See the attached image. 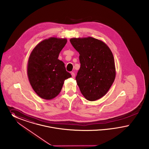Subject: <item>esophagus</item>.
Wrapping results in <instances>:
<instances>
[{
  "mask_svg": "<svg viewBox=\"0 0 149 149\" xmlns=\"http://www.w3.org/2000/svg\"><path fill=\"white\" fill-rule=\"evenodd\" d=\"M71 75H72V78H74V77H75V74H74L73 72H72V73H71Z\"/></svg>",
  "mask_w": 149,
  "mask_h": 149,
  "instance_id": "obj_1",
  "label": "esophagus"
}]
</instances>
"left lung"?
<instances>
[{"label": "left lung", "instance_id": "left-lung-1", "mask_svg": "<svg viewBox=\"0 0 149 149\" xmlns=\"http://www.w3.org/2000/svg\"><path fill=\"white\" fill-rule=\"evenodd\" d=\"M70 42L79 54L81 67L76 80L81 94L91 102L102 98L116 75L111 50L102 40L90 36L72 38Z\"/></svg>", "mask_w": 149, "mask_h": 149}]
</instances>
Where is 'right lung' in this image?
Here are the masks:
<instances>
[{"instance_id": "add662e5", "label": "right lung", "mask_w": 149, "mask_h": 149, "mask_svg": "<svg viewBox=\"0 0 149 149\" xmlns=\"http://www.w3.org/2000/svg\"><path fill=\"white\" fill-rule=\"evenodd\" d=\"M67 42L66 38L51 37L33 49L27 63V76L32 88L39 97L52 100L57 96L65 79L72 77L64 63L58 59Z\"/></svg>"}]
</instances>
